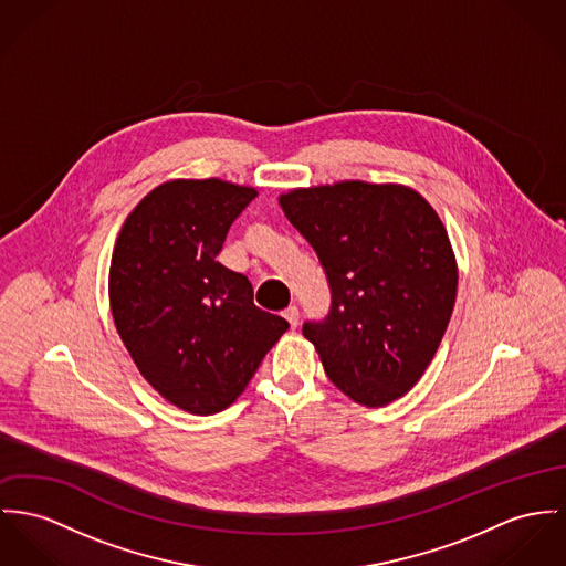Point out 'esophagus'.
Here are the masks:
<instances>
[{"instance_id":"obj_1","label":"esophagus","mask_w":566,"mask_h":566,"mask_svg":"<svg viewBox=\"0 0 566 566\" xmlns=\"http://www.w3.org/2000/svg\"><path fill=\"white\" fill-rule=\"evenodd\" d=\"M282 314H284V318L291 323L293 329L300 325V310H297V305H289Z\"/></svg>"}]
</instances>
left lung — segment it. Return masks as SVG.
Listing matches in <instances>:
<instances>
[{"mask_svg":"<svg viewBox=\"0 0 566 566\" xmlns=\"http://www.w3.org/2000/svg\"><path fill=\"white\" fill-rule=\"evenodd\" d=\"M325 269L332 305L305 321L332 384L384 407L411 390L446 334L457 261L433 207L405 185L345 180L280 196Z\"/></svg>","mask_w":566,"mask_h":566,"instance_id":"1","label":"left lung"}]
</instances>
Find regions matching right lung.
I'll list each match as a JSON object with an SVG mask.
<instances>
[{"mask_svg":"<svg viewBox=\"0 0 566 566\" xmlns=\"http://www.w3.org/2000/svg\"><path fill=\"white\" fill-rule=\"evenodd\" d=\"M256 196L219 178L164 182L130 211L112 254L116 329L142 377L189 413L230 407L289 329L254 305L243 273L218 261Z\"/></svg>","mask_w":566,"mask_h":566,"instance_id":"right-lung-1","label":"right lung"}]
</instances>
